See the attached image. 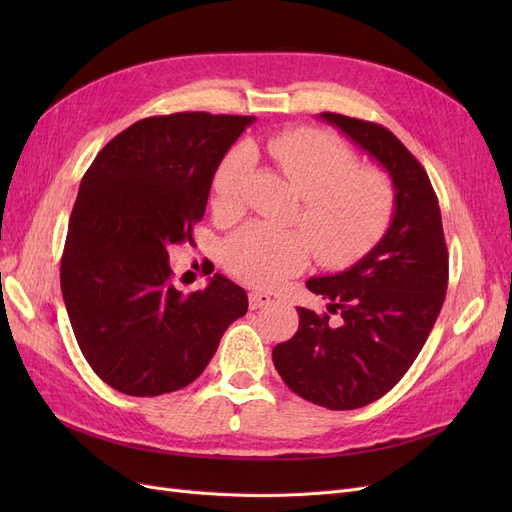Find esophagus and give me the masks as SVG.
<instances>
[{
	"instance_id": "esophagus-1",
	"label": "esophagus",
	"mask_w": 512,
	"mask_h": 512,
	"mask_svg": "<svg viewBox=\"0 0 512 512\" xmlns=\"http://www.w3.org/2000/svg\"><path fill=\"white\" fill-rule=\"evenodd\" d=\"M271 301H273V299H271L269 292H260V290H252V292H250V307H252V309L265 307V305H269Z\"/></svg>"
}]
</instances>
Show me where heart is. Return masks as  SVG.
<instances>
[{
	"label": "heart",
	"mask_w": 512,
	"mask_h": 512,
	"mask_svg": "<svg viewBox=\"0 0 512 512\" xmlns=\"http://www.w3.org/2000/svg\"><path fill=\"white\" fill-rule=\"evenodd\" d=\"M269 153L292 188L303 196L301 226L324 265H348L374 245L391 222L395 190L378 168H359L342 141L318 130H292L269 141ZM252 151L235 147L213 175V205L235 213L241 188L252 170ZM309 242L299 230L250 224L230 237L224 260L230 273L260 288H271L299 273Z\"/></svg>",
	"instance_id": "b5f03b06"
}]
</instances>
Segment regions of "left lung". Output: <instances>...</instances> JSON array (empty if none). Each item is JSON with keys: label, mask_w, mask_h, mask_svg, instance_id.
Listing matches in <instances>:
<instances>
[{"label": "left lung", "mask_w": 512, "mask_h": 512, "mask_svg": "<svg viewBox=\"0 0 512 512\" xmlns=\"http://www.w3.org/2000/svg\"><path fill=\"white\" fill-rule=\"evenodd\" d=\"M322 121L344 132L391 177V226L346 271L309 277L327 299L331 321L297 307L299 331L273 348L288 389L316 406L354 410L389 393L404 378L438 320L448 282V252L436 192L425 168L378 123L337 113Z\"/></svg>", "instance_id": "left-lung-1"}]
</instances>
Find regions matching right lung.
Segmentation results:
<instances>
[{"mask_svg": "<svg viewBox=\"0 0 512 512\" xmlns=\"http://www.w3.org/2000/svg\"><path fill=\"white\" fill-rule=\"evenodd\" d=\"M254 117L175 113L117 134L81 181L61 256V294L91 369L119 393L156 397L203 374L247 294L215 273L170 282V245L192 239L211 181Z\"/></svg>", "mask_w": 512, "mask_h": 512, "instance_id": "add662e5", "label": "right lung"}]
</instances>
